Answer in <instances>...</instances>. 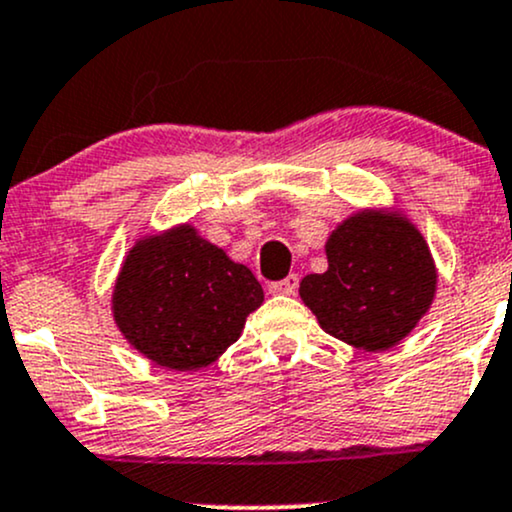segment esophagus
Returning a JSON list of instances; mask_svg holds the SVG:
<instances>
[{
  "mask_svg": "<svg viewBox=\"0 0 512 512\" xmlns=\"http://www.w3.org/2000/svg\"><path fill=\"white\" fill-rule=\"evenodd\" d=\"M296 289H299V274H289V277L282 279V282L269 284V294H277V296H294Z\"/></svg>",
  "mask_w": 512,
  "mask_h": 512,
  "instance_id": "esophagus-1",
  "label": "esophagus"
}]
</instances>
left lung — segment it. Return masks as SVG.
Here are the masks:
<instances>
[{
	"label": "left lung",
	"mask_w": 512,
	"mask_h": 512,
	"mask_svg": "<svg viewBox=\"0 0 512 512\" xmlns=\"http://www.w3.org/2000/svg\"><path fill=\"white\" fill-rule=\"evenodd\" d=\"M328 269L301 279L320 328L355 350L398 345L430 311L437 267L428 240L398 209H359L325 243Z\"/></svg>",
	"instance_id": "1"
}]
</instances>
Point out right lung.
<instances>
[{
  "label": "right lung",
  "instance_id": "1",
  "mask_svg": "<svg viewBox=\"0 0 512 512\" xmlns=\"http://www.w3.org/2000/svg\"><path fill=\"white\" fill-rule=\"evenodd\" d=\"M255 274L201 238L192 223L136 240L116 277L111 313L121 335L174 372L216 362L262 306Z\"/></svg>",
  "mask_w": 512,
  "mask_h": 512
}]
</instances>
